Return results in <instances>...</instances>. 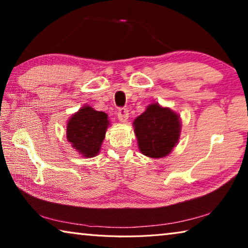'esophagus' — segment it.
Listing matches in <instances>:
<instances>
[{
    "instance_id": "1",
    "label": "esophagus",
    "mask_w": 248,
    "mask_h": 248,
    "mask_svg": "<svg viewBox=\"0 0 248 248\" xmlns=\"http://www.w3.org/2000/svg\"><path fill=\"white\" fill-rule=\"evenodd\" d=\"M117 117H118L119 121H121V123H125L127 121V119L129 118V110L127 108H119L118 110V114H117Z\"/></svg>"
}]
</instances>
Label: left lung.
<instances>
[{
    "mask_svg": "<svg viewBox=\"0 0 248 248\" xmlns=\"http://www.w3.org/2000/svg\"><path fill=\"white\" fill-rule=\"evenodd\" d=\"M133 127L141 153L159 158L169 155L177 144L182 125L176 112L154 103L134 119Z\"/></svg>",
    "mask_w": 248,
    "mask_h": 248,
    "instance_id": "obj_1",
    "label": "left lung"
}]
</instances>
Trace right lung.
<instances>
[{
  "label": "right lung",
  "mask_w": 248,
  "mask_h": 248,
  "mask_svg": "<svg viewBox=\"0 0 248 248\" xmlns=\"http://www.w3.org/2000/svg\"><path fill=\"white\" fill-rule=\"evenodd\" d=\"M108 125L107 114L86 105L69 119L66 139L84 157H93L99 153Z\"/></svg>",
  "instance_id": "add662e5"
}]
</instances>
